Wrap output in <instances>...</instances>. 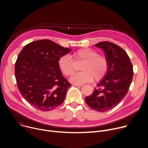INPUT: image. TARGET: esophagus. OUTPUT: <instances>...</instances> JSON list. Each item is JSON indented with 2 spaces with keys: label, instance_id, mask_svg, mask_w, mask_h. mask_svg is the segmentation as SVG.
I'll return each instance as SVG.
<instances>
[{
  "label": "esophagus",
  "instance_id": "1",
  "mask_svg": "<svg viewBox=\"0 0 148 148\" xmlns=\"http://www.w3.org/2000/svg\"><path fill=\"white\" fill-rule=\"evenodd\" d=\"M73 86H79V87H82L83 86L82 84H73Z\"/></svg>",
  "mask_w": 148,
  "mask_h": 148
}]
</instances>
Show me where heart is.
I'll return each instance as SVG.
<instances>
[{"label":"heart","instance_id":"obj_1","mask_svg":"<svg viewBox=\"0 0 148 148\" xmlns=\"http://www.w3.org/2000/svg\"><path fill=\"white\" fill-rule=\"evenodd\" d=\"M71 57L75 62L83 61L80 69L82 71L74 74L70 79L71 82L76 84H83L89 82L94 79L98 82L106 75L108 63L107 58L98 55V53L90 49L84 48L75 51ZM58 66L65 76H70L74 71V61L69 55L61 57L58 61Z\"/></svg>","mask_w":148,"mask_h":148}]
</instances>
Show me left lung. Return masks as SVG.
<instances>
[{
	"mask_svg": "<svg viewBox=\"0 0 148 148\" xmlns=\"http://www.w3.org/2000/svg\"><path fill=\"white\" fill-rule=\"evenodd\" d=\"M95 46L104 50L108 68L98 88L84 99L92 109L104 112L117 106L127 95L133 77V65L127 53L118 45L103 41Z\"/></svg>",
	"mask_w": 148,
	"mask_h": 148,
	"instance_id": "1",
	"label": "left lung"
}]
</instances>
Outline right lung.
<instances>
[{
    "label": "right lung",
    "mask_w": 148,
    "mask_h": 148,
    "mask_svg": "<svg viewBox=\"0 0 148 148\" xmlns=\"http://www.w3.org/2000/svg\"><path fill=\"white\" fill-rule=\"evenodd\" d=\"M72 49L49 40L31 42L19 53L15 76L20 94L41 111H51L62 104L71 84L62 74L58 61Z\"/></svg>",
    "instance_id": "1"
}]
</instances>
